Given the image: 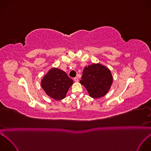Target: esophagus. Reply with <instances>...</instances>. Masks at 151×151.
Listing matches in <instances>:
<instances>
[{
    "label": "esophagus",
    "mask_w": 151,
    "mask_h": 151,
    "mask_svg": "<svg viewBox=\"0 0 151 151\" xmlns=\"http://www.w3.org/2000/svg\"><path fill=\"white\" fill-rule=\"evenodd\" d=\"M74 81H75V82H78V81H79V79H78V78L75 77V78H74Z\"/></svg>",
    "instance_id": "34e87169"
}]
</instances>
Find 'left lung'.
Here are the masks:
<instances>
[{"mask_svg":"<svg viewBox=\"0 0 151 151\" xmlns=\"http://www.w3.org/2000/svg\"><path fill=\"white\" fill-rule=\"evenodd\" d=\"M80 83L88 91L91 97L101 98L109 91L113 83L110 70L106 66L98 64L85 67Z\"/></svg>","mask_w":151,"mask_h":151,"instance_id":"8db88e82","label":"left lung"}]
</instances>
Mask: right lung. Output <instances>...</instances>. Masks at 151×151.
<instances>
[{"label":"right lung","instance_id":"1","mask_svg":"<svg viewBox=\"0 0 151 151\" xmlns=\"http://www.w3.org/2000/svg\"><path fill=\"white\" fill-rule=\"evenodd\" d=\"M73 82L66 72L54 68L44 76L41 81V86L49 96L56 100H61L65 98Z\"/></svg>","mask_w":151,"mask_h":151}]
</instances>
